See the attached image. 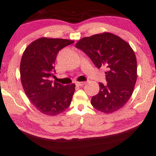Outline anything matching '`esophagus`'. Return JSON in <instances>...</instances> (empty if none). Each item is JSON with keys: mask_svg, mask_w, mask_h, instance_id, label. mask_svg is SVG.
I'll list each match as a JSON object with an SVG mask.
<instances>
[{"mask_svg": "<svg viewBox=\"0 0 156 156\" xmlns=\"http://www.w3.org/2000/svg\"><path fill=\"white\" fill-rule=\"evenodd\" d=\"M84 84H85L84 82H78L76 83V85L77 86V87H80V86L84 85Z\"/></svg>", "mask_w": 156, "mask_h": 156, "instance_id": "obj_1", "label": "esophagus"}]
</instances>
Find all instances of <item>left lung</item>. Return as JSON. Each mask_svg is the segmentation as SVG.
Instances as JSON below:
<instances>
[{"mask_svg":"<svg viewBox=\"0 0 156 156\" xmlns=\"http://www.w3.org/2000/svg\"><path fill=\"white\" fill-rule=\"evenodd\" d=\"M76 48L87 54L97 68L106 69L107 84L99 82L100 90L91 99L98 111L111 113L127 103L137 80V59L129 44L111 33L84 37Z\"/></svg>","mask_w":156,"mask_h":156,"instance_id":"obj_1","label":"left lung"}]
</instances>
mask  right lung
Wrapping results in <instances>:
<instances>
[{
    "instance_id": "1",
    "label": "right lung",
    "mask_w": 156,
    "mask_h": 156,
    "mask_svg": "<svg viewBox=\"0 0 156 156\" xmlns=\"http://www.w3.org/2000/svg\"><path fill=\"white\" fill-rule=\"evenodd\" d=\"M74 41L41 37L32 42L23 53L20 74L26 95L42 113L55 116L71 104L75 84L62 85L49 80L54 77L55 61L59 51Z\"/></svg>"
}]
</instances>
